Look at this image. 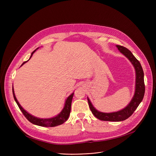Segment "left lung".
Masks as SVG:
<instances>
[{
    "label": "left lung",
    "instance_id": "1",
    "mask_svg": "<svg viewBox=\"0 0 156 156\" xmlns=\"http://www.w3.org/2000/svg\"><path fill=\"white\" fill-rule=\"evenodd\" d=\"M118 50L124 54L130 62L134 66L136 71V87L135 92L133 99L129 102V104L125 108L119 111L111 112V113H105L98 111L95 109L92 105V103L90 101L88 98V102L89 108L90 109L94 115L100 120L102 121H124L131 116L138 108L139 104H140L145 94V83L144 79V71L142 68V66L136 59L133 55V54L129 51L128 48L123 46L116 45Z\"/></svg>",
    "mask_w": 156,
    "mask_h": 156
}]
</instances>
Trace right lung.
I'll use <instances>...</instances> for the list:
<instances>
[{"label":"right lung","instance_id":"obj_1","mask_svg":"<svg viewBox=\"0 0 156 156\" xmlns=\"http://www.w3.org/2000/svg\"><path fill=\"white\" fill-rule=\"evenodd\" d=\"M38 48H37V49H38ZM36 49V50H37ZM36 50H35L34 52L31 53V57L32 56L33 54H34ZM27 61L24 62L23 64H24ZM21 65V66H22ZM12 94H13V97L14 99L16 101V102L17 103L18 107L20 108V109L21 111V112H23V115L25 116V118L30 122L31 123L38 125V126H45V127H54V126H58L60 125L63 124L64 122L66 121L69 116V114L71 112V102H72V99H73V97L74 95V93H73L71 95H70L68 99L66 101V103L64 105V107L62 109V111L58 114V115L52 118H48V119H40L38 118H36L35 116H33L31 114H30L28 112H27L25 110H24L21 105L19 104L18 100L16 99L15 94H14V89L12 87Z\"/></svg>","mask_w":156,"mask_h":156}]
</instances>
